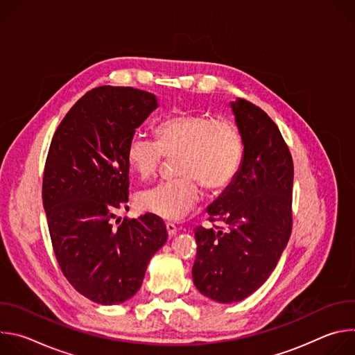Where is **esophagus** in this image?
Listing matches in <instances>:
<instances>
[{
    "label": "esophagus",
    "instance_id": "1",
    "mask_svg": "<svg viewBox=\"0 0 355 355\" xmlns=\"http://www.w3.org/2000/svg\"><path fill=\"white\" fill-rule=\"evenodd\" d=\"M166 229H167V233L170 237H173L175 233H177V226L174 223H166Z\"/></svg>",
    "mask_w": 355,
    "mask_h": 355
}]
</instances>
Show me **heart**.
Wrapping results in <instances>:
<instances>
[{
  "instance_id": "1",
  "label": "heart",
  "mask_w": 355,
  "mask_h": 355,
  "mask_svg": "<svg viewBox=\"0 0 355 355\" xmlns=\"http://www.w3.org/2000/svg\"><path fill=\"white\" fill-rule=\"evenodd\" d=\"M157 140L133 135L128 141L126 160L141 180L155 177L167 157H178L174 181L141 191L137 205L166 220H180L200 202V185L222 191L237 177L244 141L239 126L207 114L178 112L160 121Z\"/></svg>"
}]
</instances>
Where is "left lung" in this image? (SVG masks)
<instances>
[{
    "instance_id": "8db88e82",
    "label": "left lung",
    "mask_w": 355,
    "mask_h": 355,
    "mask_svg": "<svg viewBox=\"0 0 355 355\" xmlns=\"http://www.w3.org/2000/svg\"><path fill=\"white\" fill-rule=\"evenodd\" d=\"M232 110L244 141L243 163L234 181L208 208L214 227L193 229V284L220 303L256 292L277 267L292 232L291 151L260 107L237 99Z\"/></svg>"
}]
</instances>
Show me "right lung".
Returning a JSON list of instances; mask_svg holds the SVG:
<instances>
[{
	"mask_svg": "<svg viewBox=\"0 0 355 355\" xmlns=\"http://www.w3.org/2000/svg\"><path fill=\"white\" fill-rule=\"evenodd\" d=\"M156 108V96L143 89L92 88L49 147L42 196L55 256L71 286L101 305L132 297L168 237L153 214L112 225L129 200L128 141Z\"/></svg>",
	"mask_w": 355,
	"mask_h": 355,
	"instance_id": "obj_1",
	"label": "right lung"
}]
</instances>
